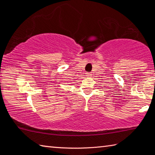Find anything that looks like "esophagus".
Masks as SVG:
<instances>
[{
	"label": "esophagus",
	"mask_w": 155,
	"mask_h": 155,
	"mask_svg": "<svg viewBox=\"0 0 155 155\" xmlns=\"http://www.w3.org/2000/svg\"><path fill=\"white\" fill-rule=\"evenodd\" d=\"M91 76V73H90V72H87V73H86V77H90Z\"/></svg>",
	"instance_id": "1"
}]
</instances>
